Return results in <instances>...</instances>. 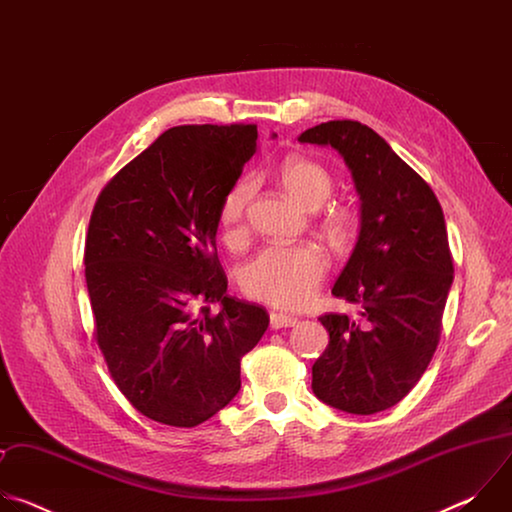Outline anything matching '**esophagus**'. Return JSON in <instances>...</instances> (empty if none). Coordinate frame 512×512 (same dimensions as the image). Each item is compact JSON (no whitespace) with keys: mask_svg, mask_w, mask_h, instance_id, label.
I'll use <instances>...</instances> for the list:
<instances>
[{"mask_svg":"<svg viewBox=\"0 0 512 512\" xmlns=\"http://www.w3.org/2000/svg\"><path fill=\"white\" fill-rule=\"evenodd\" d=\"M298 318L294 316H287V314H277V312H271L269 314V326L273 330H279V328H289V326H296Z\"/></svg>","mask_w":512,"mask_h":512,"instance_id":"obj_1","label":"esophagus"}]
</instances>
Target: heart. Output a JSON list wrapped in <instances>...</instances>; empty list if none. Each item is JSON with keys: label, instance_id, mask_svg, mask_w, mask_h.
I'll use <instances>...</instances> for the list:
<instances>
[{"label": "heart", "instance_id": "obj_1", "mask_svg": "<svg viewBox=\"0 0 512 512\" xmlns=\"http://www.w3.org/2000/svg\"><path fill=\"white\" fill-rule=\"evenodd\" d=\"M279 180L291 196L310 208L320 206L332 190L330 172L308 158L285 160L279 170ZM255 190L257 178L245 176L233 184L225 194L221 208H218V221H221L229 243H239L247 233L245 216ZM350 221L352 214L344 206H332L326 212V223L336 231H344ZM328 265V255L310 243L294 247H265L241 267L239 283L253 300L277 308H300L314 298Z\"/></svg>", "mask_w": 512, "mask_h": 512}]
</instances>
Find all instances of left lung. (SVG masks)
<instances>
[{
    "label": "left lung",
    "mask_w": 512,
    "mask_h": 512,
    "mask_svg": "<svg viewBox=\"0 0 512 512\" xmlns=\"http://www.w3.org/2000/svg\"><path fill=\"white\" fill-rule=\"evenodd\" d=\"M298 141L330 145L360 196V233L332 294L360 304V318L326 314L330 334L312 367L326 405L373 415L421 379L440 342L454 261L440 202L391 145L358 121H326Z\"/></svg>",
    "instance_id": "1"
}]
</instances>
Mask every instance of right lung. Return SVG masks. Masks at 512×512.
I'll list each match as a JSON object with an SVG mask.
<instances>
[{"instance_id":"right-lung-1","label":"right lung","mask_w":512,"mask_h":512,"mask_svg":"<svg viewBox=\"0 0 512 512\" xmlns=\"http://www.w3.org/2000/svg\"><path fill=\"white\" fill-rule=\"evenodd\" d=\"M257 150V125H180L101 190L85 243L95 340L125 399L194 427L241 389V358L269 326L227 294L218 208ZM210 303L222 310L212 313Z\"/></svg>"}]
</instances>
